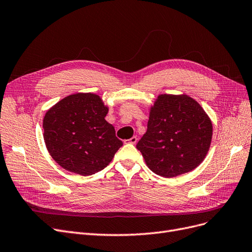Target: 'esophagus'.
<instances>
[{
  "mask_svg": "<svg viewBox=\"0 0 252 252\" xmlns=\"http://www.w3.org/2000/svg\"><path fill=\"white\" fill-rule=\"evenodd\" d=\"M126 142H128L129 144H132V145H135L137 143V137L136 136H132L131 138H130L129 140H126Z\"/></svg>",
  "mask_w": 252,
  "mask_h": 252,
  "instance_id": "obj_1",
  "label": "esophagus"
}]
</instances>
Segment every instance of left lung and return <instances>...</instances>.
Listing matches in <instances>:
<instances>
[{
  "instance_id": "obj_1",
  "label": "left lung",
  "mask_w": 252,
  "mask_h": 252,
  "mask_svg": "<svg viewBox=\"0 0 252 252\" xmlns=\"http://www.w3.org/2000/svg\"><path fill=\"white\" fill-rule=\"evenodd\" d=\"M212 123L187 95H160L151 108L147 132L136 149L155 174L173 178L194 169L206 157Z\"/></svg>"
}]
</instances>
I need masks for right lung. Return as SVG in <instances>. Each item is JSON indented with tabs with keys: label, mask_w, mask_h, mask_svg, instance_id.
<instances>
[{
	"label": "right lung",
	"mask_w": 252,
	"mask_h": 252,
	"mask_svg": "<svg viewBox=\"0 0 252 252\" xmlns=\"http://www.w3.org/2000/svg\"><path fill=\"white\" fill-rule=\"evenodd\" d=\"M107 112L101 98L91 93L67 96L47 110L44 142L59 165L82 176L108 165L123 142L105 121Z\"/></svg>",
	"instance_id": "obj_1"
}]
</instances>
